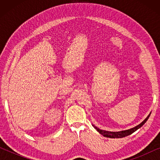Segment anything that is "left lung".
Returning <instances> with one entry per match:
<instances>
[{
	"label": "left lung",
	"mask_w": 160,
	"mask_h": 160,
	"mask_svg": "<svg viewBox=\"0 0 160 160\" xmlns=\"http://www.w3.org/2000/svg\"><path fill=\"white\" fill-rule=\"evenodd\" d=\"M150 114H151V113H149V115H148V117L146 118L145 120L142 122L141 124H138V125L135 127V128H133L132 129H130V130H128L120 131V132H108V131H105V130H100L99 128H97L95 126H94V127H95V128L98 130V132H99L100 134L102 135L105 137L111 138H123V137H126V136H128V135H131L132 133L134 132L135 131H136L138 129L141 128V127L146 123V122L147 121L148 118H149Z\"/></svg>",
	"instance_id": "obj_1"
}]
</instances>
